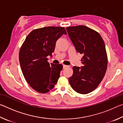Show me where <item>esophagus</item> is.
<instances>
[{
  "instance_id": "obj_1",
  "label": "esophagus",
  "mask_w": 123,
  "mask_h": 123,
  "mask_svg": "<svg viewBox=\"0 0 123 123\" xmlns=\"http://www.w3.org/2000/svg\"><path fill=\"white\" fill-rule=\"evenodd\" d=\"M68 66H66V65H63V69H65V68H68Z\"/></svg>"
}]
</instances>
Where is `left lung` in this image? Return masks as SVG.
<instances>
[{"label":"left lung","mask_w":123,"mask_h":123,"mask_svg":"<svg viewBox=\"0 0 123 123\" xmlns=\"http://www.w3.org/2000/svg\"><path fill=\"white\" fill-rule=\"evenodd\" d=\"M68 35L78 53L83 54L81 67L74 66L69 78L70 86L80 94H88L103 80L107 67L105 45L98 32L84 25L67 27Z\"/></svg>","instance_id":"8db88e82"}]
</instances>
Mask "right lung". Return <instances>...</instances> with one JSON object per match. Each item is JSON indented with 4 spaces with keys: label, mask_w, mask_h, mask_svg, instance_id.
<instances>
[{
    "label": "right lung",
    "mask_w": 123,
    "mask_h": 123,
    "mask_svg": "<svg viewBox=\"0 0 123 123\" xmlns=\"http://www.w3.org/2000/svg\"><path fill=\"white\" fill-rule=\"evenodd\" d=\"M62 27L47 26L35 29L26 37L20 49L19 63L23 74L29 85L39 93H45L54 88L60 77L61 64H49L56 42L62 35Z\"/></svg>",
    "instance_id": "obj_1"
}]
</instances>
